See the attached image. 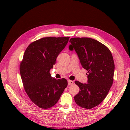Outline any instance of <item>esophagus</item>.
<instances>
[{
  "label": "esophagus",
  "instance_id": "obj_1",
  "mask_svg": "<svg viewBox=\"0 0 130 130\" xmlns=\"http://www.w3.org/2000/svg\"><path fill=\"white\" fill-rule=\"evenodd\" d=\"M68 85H71V84H73L74 83V82L72 81V80H68Z\"/></svg>",
  "mask_w": 130,
  "mask_h": 130
}]
</instances>
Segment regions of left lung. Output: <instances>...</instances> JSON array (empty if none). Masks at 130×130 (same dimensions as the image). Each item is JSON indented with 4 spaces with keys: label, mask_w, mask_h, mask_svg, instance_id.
I'll return each instance as SVG.
<instances>
[{
    "label": "left lung",
    "mask_w": 130,
    "mask_h": 130,
    "mask_svg": "<svg viewBox=\"0 0 130 130\" xmlns=\"http://www.w3.org/2000/svg\"><path fill=\"white\" fill-rule=\"evenodd\" d=\"M69 46L75 50L82 67L88 71L87 83L78 81L80 91L74 96L79 106L91 109L106 97L113 81L115 63L111 51L103 44L92 38H71Z\"/></svg>",
    "instance_id": "8db88e82"
}]
</instances>
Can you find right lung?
Wrapping results in <instances>:
<instances>
[{"label": "right lung", "instance_id": "add662e5", "mask_svg": "<svg viewBox=\"0 0 130 130\" xmlns=\"http://www.w3.org/2000/svg\"><path fill=\"white\" fill-rule=\"evenodd\" d=\"M69 38H41L30 44L24 52L20 65L22 80L30 99L41 108L54 106L68 85L67 79L52 78L50 70Z\"/></svg>", "mask_w": 130, "mask_h": 130}]
</instances>
